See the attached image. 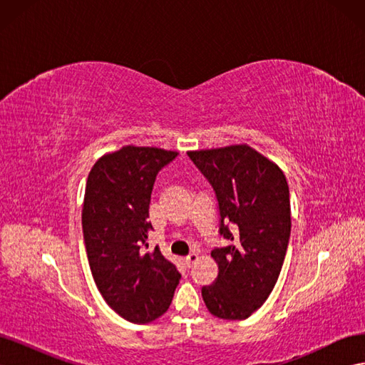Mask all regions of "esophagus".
Returning a JSON list of instances; mask_svg holds the SVG:
<instances>
[{"label":"esophagus","instance_id":"esophagus-1","mask_svg":"<svg viewBox=\"0 0 365 365\" xmlns=\"http://www.w3.org/2000/svg\"><path fill=\"white\" fill-rule=\"evenodd\" d=\"M197 260V254L196 252H192V254H189V256H187L185 259H184V262H185V264H187V267H192V264L195 263Z\"/></svg>","mask_w":365,"mask_h":365}]
</instances>
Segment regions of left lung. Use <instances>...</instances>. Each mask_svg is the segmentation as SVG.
<instances>
[{
  "mask_svg": "<svg viewBox=\"0 0 365 365\" xmlns=\"http://www.w3.org/2000/svg\"><path fill=\"white\" fill-rule=\"evenodd\" d=\"M189 157L212 184L219 233L216 280L202 288L210 314L245 319L267 302L282 271L291 236L289 187L277 164L247 145L193 150Z\"/></svg>",
  "mask_w": 365,
  "mask_h": 365,
  "instance_id": "1",
  "label": "left lung"
}]
</instances>
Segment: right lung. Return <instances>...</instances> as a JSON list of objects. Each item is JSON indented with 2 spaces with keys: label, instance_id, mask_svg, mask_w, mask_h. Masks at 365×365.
Returning a JSON list of instances; mask_svg holds the SVG:
<instances>
[{
  "label": "right lung",
  "instance_id": "add662e5",
  "mask_svg": "<svg viewBox=\"0 0 365 365\" xmlns=\"http://www.w3.org/2000/svg\"><path fill=\"white\" fill-rule=\"evenodd\" d=\"M178 153L125 146L98 158L88 175L83 240L94 282L108 306L146 324L168 311L181 274L158 247L148 251L150 193Z\"/></svg>",
  "mask_w": 365,
  "mask_h": 365
}]
</instances>
